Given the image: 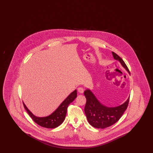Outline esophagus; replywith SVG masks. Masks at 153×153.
Wrapping results in <instances>:
<instances>
[{
    "mask_svg": "<svg viewBox=\"0 0 153 153\" xmlns=\"http://www.w3.org/2000/svg\"><path fill=\"white\" fill-rule=\"evenodd\" d=\"M77 90H78V92H79L80 94H82V93L84 92V89L82 87L78 88Z\"/></svg>",
    "mask_w": 153,
    "mask_h": 153,
    "instance_id": "1",
    "label": "esophagus"
}]
</instances>
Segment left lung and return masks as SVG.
I'll return each mask as SVG.
<instances>
[{
    "mask_svg": "<svg viewBox=\"0 0 153 153\" xmlns=\"http://www.w3.org/2000/svg\"><path fill=\"white\" fill-rule=\"evenodd\" d=\"M114 58L120 62L124 68L130 74L123 60L114 52H112ZM87 102L84 111L88 122L92 126L97 128H105L117 122L126 110L130 97L123 104L115 107H108L103 105L96 98L94 93L89 89L84 91Z\"/></svg>",
    "mask_w": 153,
    "mask_h": 153,
    "instance_id": "obj_1",
    "label": "left lung"
}]
</instances>
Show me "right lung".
<instances>
[{
	"label": "right lung",
	"mask_w": 153,
	"mask_h": 153,
	"mask_svg": "<svg viewBox=\"0 0 153 153\" xmlns=\"http://www.w3.org/2000/svg\"><path fill=\"white\" fill-rule=\"evenodd\" d=\"M77 97V90H74L62 102V103L58 106L50 115L45 117H37L33 114V113L27 108L25 103L23 105L25 109L27 111L30 117L36 124L41 127L48 128H54L58 127L63 123L65 118L67 112V108L68 105L73 102Z\"/></svg>",
	"instance_id": "1"
}]
</instances>
